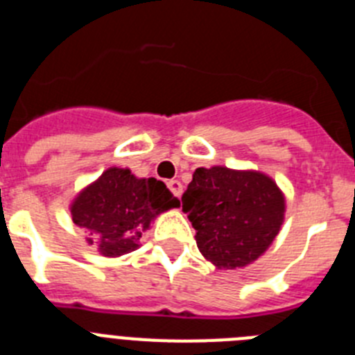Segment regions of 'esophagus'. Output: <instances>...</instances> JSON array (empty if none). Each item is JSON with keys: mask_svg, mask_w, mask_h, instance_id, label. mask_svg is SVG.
Masks as SVG:
<instances>
[{"mask_svg": "<svg viewBox=\"0 0 355 355\" xmlns=\"http://www.w3.org/2000/svg\"><path fill=\"white\" fill-rule=\"evenodd\" d=\"M167 187H168V190H171V192L174 193L175 197H181V193H183V184H181L178 180H171L167 183Z\"/></svg>", "mask_w": 355, "mask_h": 355, "instance_id": "obj_1", "label": "esophagus"}]
</instances>
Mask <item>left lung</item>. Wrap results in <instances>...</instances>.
<instances>
[{
    "label": "left lung",
    "mask_w": 355,
    "mask_h": 355,
    "mask_svg": "<svg viewBox=\"0 0 355 355\" xmlns=\"http://www.w3.org/2000/svg\"><path fill=\"white\" fill-rule=\"evenodd\" d=\"M196 241L216 268H241L258 259L277 236L284 197L261 172L197 168L181 197Z\"/></svg>",
    "instance_id": "1"
}]
</instances>
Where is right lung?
I'll return each mask as SVG.
<instances>
[{"label": "right lung", "instance_id": "obj_1", "mask_svg": "<svg viewBox=\"0 0 355 355\" xmlns=\"http://www.w3.org/2000/svg\"><path fill=\"white\" fill-rule=\"evenodd\" d=\"M180 200L163 181L139 180L128 168L112 167L87 187L71 206L72 220L87 229L103 256H122L139 247L142 231L158 213L178 208Z\"/></svg>", "mask_w": 355, "mask_h": 355}]
</instances>
